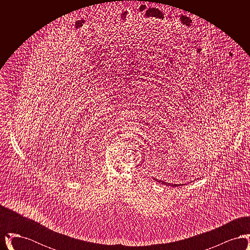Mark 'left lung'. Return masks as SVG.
I'll return each mask as SVG.
<instances>
[{
    "instance_id": "left-lung-1",
    "label": "left lung",
    "mask_w": 250,
    "mask_h": 250,
    "mask_svg": "<svg viewBox=\"0 0 250 250\" xmlns=\"http://www.w3.org/2000/svg\"><path fill=\"white\" fill-rule=\"evenodd\" d=\"M155 179V181L158 182L159 184H162V185H165V186H169V187H179V186H184V185H176V184H170V183H167L165 181H162V180H159V179Z\"/></svg>"
}]
</instances>
